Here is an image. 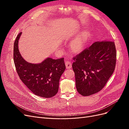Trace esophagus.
<instances>
[{"instance_id":"1","label":"esophagus","mask_w":129,"mask_h":129,"mask_svg":"<svg viewBox=\"0 0 129 129\" xmlns=\"http://www.w3.org/2000/svg\"><path fill=\"white\" fill-rule=\"evenodd\" d=\"M66 67L67 69H70L72 67V64L71 61H66L65 62Z\"/></svg>"}]
</instances>
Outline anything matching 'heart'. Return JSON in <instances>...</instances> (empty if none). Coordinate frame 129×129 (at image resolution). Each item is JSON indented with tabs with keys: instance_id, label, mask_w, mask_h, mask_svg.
Segmentation results:
<instances>
[{
	"instance_id": "b5f03b06",
	"label": "heart",
	"mask_w": 129,
	"mask_h": 129,
	"mask_svg": "<svg viewBox=\"0 0 129 129\" xmlns=\"http://www.w3.org/2000/svg\"><path fill=\"white\" fill-rule=\"evenodd\" d=\"M89 38V33L87 30H84L77 37L74 38L69 44L72 51L79 53L82 50L86 45Z\"/></svg>"
}]
</instances>
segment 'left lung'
<instances>
[{"instance_id": "1", "label": "left lung", "mask_w": 129, "mask_h": 129, "mask_svg": "<svg viewBox=\"0 0 129 129\" xmlns=\"http://www.w3.org/2000/svg\"><path fill=\"white\" fill-rule=\"evenodd\" d=\"M77 91L84 96L98 92L115 71L116 50L114 42L97 41L74 58Z\"/></svg>"}]
</instances>
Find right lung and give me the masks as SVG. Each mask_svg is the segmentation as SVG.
Listing matches in <instances>:
<instances>
[{
    "mask_svg": "<svg viewBox=\"0 0 129 129\" xmlns=\"http://www.w3.org/2000/svg\"><path fill=\"white\" fill-rule=\"evenodd\" d=\"M19 33L14 43L13 58L20 80L35 95L44 98L55 96L58 90L59 80L66 69L64 58L47 57L40 63H29L19 52Z\"/></svg>",
    "mask_w": 129,
    "mask_h": 129,
    "instance_id": "right-lung-1",
    "label": "right lung"
}]
</instances>
